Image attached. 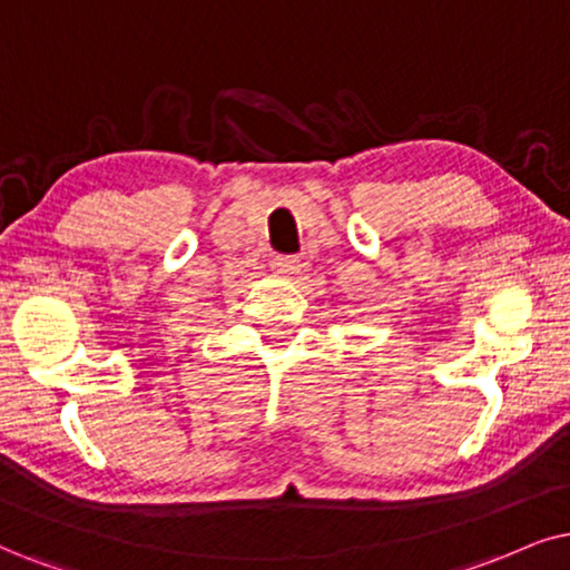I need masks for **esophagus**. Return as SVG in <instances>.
<instances>
[{"mask_svg":"<svg viewBox=\"0 0 570 570\" xmlns=\"http://www.w3.org/2000/svg\"><path fill=\"white\" fill-rule=\"evenodd\" d=\"M271 268L281 273V276H292V273L299 271V261L294 255H276L271 261Z\"/></svg>","mask_w":570,"mask_h":570,"instance_id":"esophagus-1","label":"esophagus"}]
</instances>
